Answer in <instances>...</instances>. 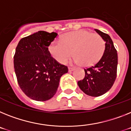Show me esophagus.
Here are the masks:
<instances>
[{
	"mask_svg": "<svg viewBox=\"0 0 131 131\" xmlns=\"http://www.w3.org/2000/svg\"><path fill=\"white\" fill-rule=\"evenodd\" d=\"M74 69H73V68H71V67H69V72H72V71H74Z\"/></svg>",
	"mask_w": 131,
	"mask_h": 131,
	"instance_id": "esophagus-1",
	"label": "esophagus"
}]
</instances>
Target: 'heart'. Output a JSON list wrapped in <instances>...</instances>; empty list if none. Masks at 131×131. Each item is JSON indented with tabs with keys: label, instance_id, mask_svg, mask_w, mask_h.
<instances>
[{
	"label": "heart",
	"instance_id": "obj_1",
	"mask_svg": "<svg viewBox=\"0 0 131 131\" xmlns=\"http://www.w3.org/2000/svg\"><path fill=\"white\" fill-rule=\"evenodd\" d=\"M105 42L98 34L86 30L66 33L61 41L54 40L49 46V51L57 61L65 64L72 55L74 61L82 67L92 66L100 60L105 51Z\"/></svg>",
	"mask_w": 131,
	"mask_h": 131
}]
</instances>
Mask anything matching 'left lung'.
<instances>
[{"instance_id": "1", "label": "left lung", "mask_w": 131, "mask_h": 131, "mask_svg": "<svg viewBox=\"0 0 131 131\" xmlns=\"http://www.w3.org/2000/svg\"><path fill=\"white\" fill-rule=\"evenodd\" d=\"M94 30L105 42V51L94 66L84 69L85 77L83 80L78 82V85L81 91L89 96H99L109 91L115 82L118 56L109 35L98 29Z\"/></svg>"}]
</instances>
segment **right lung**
<instances>
[{"mask_svg":"<svg viewBox=\"0 0 131 131\" xmlns=\"http://www.w3.org/2000/svg\"><path fill=\"white\" fill-rule=\"evenodd\" d=\"M58 34L40 30L20 40L14 56L17 81L31 99L46 101L56 94L60 77L68 68L51 57L49 45Z\"/></svg>","mask_w":131,"mask_h":131,"instance_id":"right-lung-1","label":"right lung"}]
</instances>
